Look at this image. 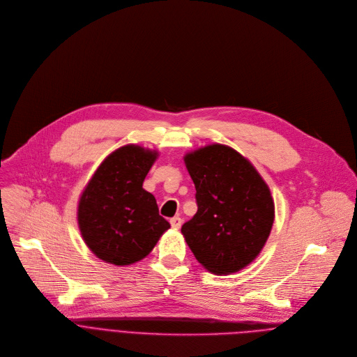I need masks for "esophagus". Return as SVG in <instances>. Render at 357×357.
Wrapping results in <instances>:
<instances>
[{"label":"esophagus","instance_id":"1","mask_svg":"<svg viewBox=\"0 0 357 357\" xmlns=\"http://www.w3.org/2000/svg\"><path fill=\"white\" fill-rule=\"evenodd\" d=\"M181 224H183V221H181L180 217H174V218L170 220V225H172V228H174V229H180Z\"/></svg>","mask_w":357,"mask_h":357}]
</instances>
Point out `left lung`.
<instances>
[{
	"label": "left lung",
	"instance_id": "8db88e82",
	"mask_svg": "<svg viewBox=\"0 0 357 357\" xmlns=\"http://www.w3.org/2000/svg\"><path fill=\"white\" fill-rule=\"evenodd\" d=\"M198 211L181 234L198 263L213 274L249 266L274 222V201L256 167L234 148L211 144L184 155Z\"/></svg>",
	"mask_w": 357,
	"mask_h": 357
}]
</instances>
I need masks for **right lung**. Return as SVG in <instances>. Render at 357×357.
<instances>
[{"label": "right lung", "mask_w": 357, "mask_h": 357, "mask_svg": "<svg viewBox=\"0 0 357 357\" xmlns=\"http://www.w3.org/2000/svg\"><path fill=\"white\" fill-rule=\"evenodd\" d=\"M159 152L125 145L109 153L86 184L77 224L87 248L102 261L129 266L145 259L170 224L144 187Z\"/></svg>", "instance_id": "add662e5"}]
</instances>
